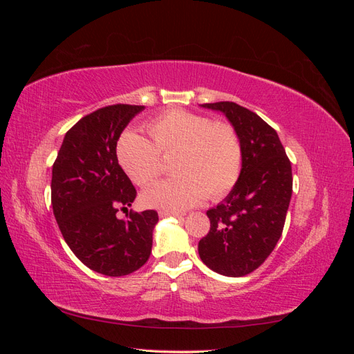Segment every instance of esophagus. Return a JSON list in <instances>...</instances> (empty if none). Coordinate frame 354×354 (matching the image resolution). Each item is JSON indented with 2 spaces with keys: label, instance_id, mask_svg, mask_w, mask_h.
<instances>
[{
  "label": "esophagus",
  "instance_id": "esophagus-1",
  "mask_svg": "<svg viewBox=\"0 0 354 354\" xmlns=\"http://www.w3.org/2000/svg\"><path fill=\"white\" fill-rule=\"evenodd\" d=\"M159 216L160 217H177V218H181V217H183V214L173 212V211H160Z\"/></svg>",
  "mask_w": 354,
  "mask_h": 354
}]
</instances>
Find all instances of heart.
Wrapping results in <instances>:
<instances>
[{"label": "heart", "instance_id": "b5f03b06", "mask_svg": "<svg viewBox=\"0 0 354 354\" xmlns=\"http://www.w3.org/2000/svg\"><path fill=\"white\" fill-rule=\"evenodd\" d=\"M152 142L128 130L116 143V158L134 185L146 187L160 173V158L173 155L171 178L147 189L145 205L180 212L203 199H218L238 183L242 169V145L229 124L183 109L160 113L146 124Z\"/></svg>", "mask_w": 354, "mask_h": 354}]
</instances>
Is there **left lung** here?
Returning <instances> with one entry per match:
<instances>
[{
  "label": "left lung",
  "instance_id": "obj_1",
  "mask_svg": "<svg viewBox=\"0 0 354 354\" xmlns=\"http://www.w3.org/2000/svg\"><path fill=\"white\" fill-rule=\"evenodd\" d=\"M226 115L242 145L238 183L207 211L211 227L198 245L203 264L223 276L254 272L279 241L292 195V169L279 136L261 118L233 102L201 104Z\"/></svg>",
  "mask_w": 354,
  "mask_h": 354
}]
</instances>
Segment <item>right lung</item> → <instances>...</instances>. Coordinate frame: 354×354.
Segmentation results:
<instances>
[{
	"instance_id": "add662e5",
	"label": "right lung",
	"mask_w": 354,
	"mask_h": 354,
	"mask_svg": "<svg viewBox=\"0 0 354 354\" xmlns=\"http://www.w3.org/2000/svg\"><path fill=\"white\" fill-rule=\"evenodd\" d=\"M143 109L112 104L81 118L53 164L51 205L63 238L88 269L104 276L130 274L152 252L158 212H128L137 192L116 158L118 138ZM120 209L127 219L115 217Z\"/></svg>"
}]
</instances>
